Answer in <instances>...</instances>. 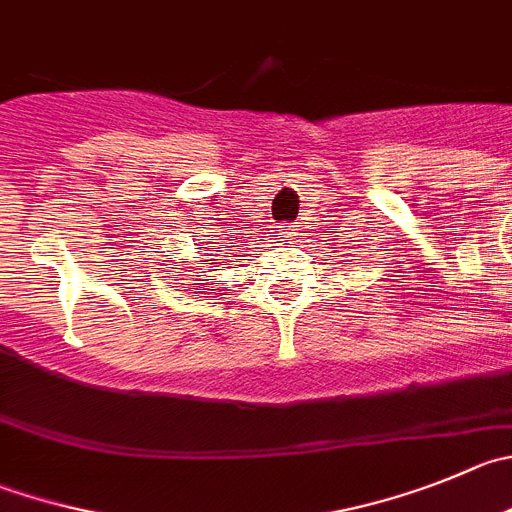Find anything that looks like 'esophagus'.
Returning <instances> with one entry per match:
<instances>
[{
    "instance_id": "34e87169",
    "label": "esophagus",
    "mask_w": 512,
    "mask_h": 512,
    "mask_svg": "<svg viewBox=\"0 0 512 512\" xmlns=\"http://www.w3.org/2000/svg\"><path fill=\"white\" fill-rule=\"evenodd\" d=\"M276 236H279V241L291 243L296 236V228L294 226H279V233H276Z\"/></svg>"
}]
</instances>
